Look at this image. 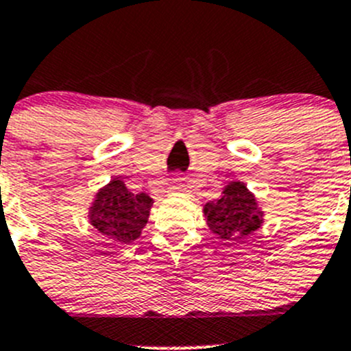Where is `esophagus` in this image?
<instances>
[{
	"instance_id": "esophagus-1",
	"label": "esophagus",
	"mask_w": 351,
	"mask_h": 351,
	"mask_svg": "<svg viewBox=\"0 0 351 351\" xmlns=\"http://www.w3.org/2000/svg\"><path fill=\"white\" fill-rule=\"evenodd\" d=\"M182 176L180 175H175L173 176L171 183H169V189H173V191H180V189H183V183H182Z\"/></svg>"
}]
</instances>
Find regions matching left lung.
<instances>
[{"instance_id": "obj_1", "label": "left lung", "mask_w": 351, "mask_h": 351, "mask_svg": "<svg viewBox=\"0 0 351 351\" xmlns=\"http://www.w3.org/2000/svg\"><path fill=\"white\" fill-rule=\"evenodd\" d=\"M204 215L209 228L223 241L250 235L261 225V211H258L254 195L241 182H232L220 199L208 202Z\"/></svg>"}]
</instances>
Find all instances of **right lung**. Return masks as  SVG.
Instances as JSON below:
<instances>
[{
    "mask_svg": "<svg viewBox=\"0 0 351 351\" xmlns=\"http://www.w3.org/2000/svg\"><path fill=\"white\" fill-rule=\"evenodd\" d=\"M152 202L149 194H133L124 182L114 178L98 192L91 208V223L119 244H131L142 234Z\"/></svg>",
    "mask_w": 351,
    "mask_h": 351,
    "instance_id": "add662e5",
    "label": "right lung"
}]
</instances>
